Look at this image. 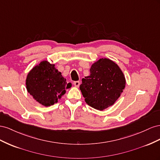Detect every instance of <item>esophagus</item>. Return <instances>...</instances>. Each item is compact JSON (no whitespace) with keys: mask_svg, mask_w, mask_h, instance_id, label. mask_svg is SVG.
Masks as SVG:
<instances>
[{"mask_svg":"<svg viewBox=\"0 0 160 160\" xmlns=\"http://www.w3.org/2000/svg\"><path fill=\"white\" fill-rule=\"evenodd\" d=\"M73 84H74L76 87H79L80 86V82L79 81H75L73 82Z\"/></svg>","mask_w":160,"mask_h":160,"instance_id":"34e87169","label":"esophagus"}]
</instances>
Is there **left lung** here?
Wrapping results in <instances>:
<instances>
[{"label": "left lung", "mask_w": 160, "mask_h": 160, "mask_svg": "<svg viewBox=\"0 0 160 160\" xmlns=\"http://www.w3.org/2000/svg\"><path fill=\"white\" fill-rule=\"evenodd\" d=\"M90 72V76L82 80L80 89L89 106L103 111L120 97L126 84L125 76L117 63L107 58L94 62Z\"/></svg>", "instance_id": "obj_1"}]
</instances>
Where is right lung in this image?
<instances>
[{
  "instance_id": "right-lung-1",
  "label": "right lung",
  "mask_w": 160,
  "mask_h": 160,
  "mask_svg": "<svg viewBox=\"0 0 160 160\" xmlns=\"http://www.w3.org/2000/svg\"><path fill=\"white\" fill-rule=\"evenodd\" d=\"M70 85L71 83L67 84L66 79L55 68V64L48 61L41 62L32 68L26 79L27 92L45 107L58 102Z\"/></svg>"
}]
</instances>
